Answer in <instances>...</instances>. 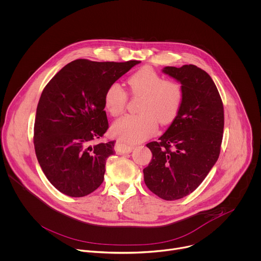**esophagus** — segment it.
Masks as SVG:
<instances>
[{"label": "esophagus", "instance_id": "34e87169", "mask_svg": "<svg viewBox=\"0 0 261 261\" xmlns=\"http://www.w3.org/2000/svg\"><path fill=\"white\" fill-rule=\"evenodd\" d=\"M134 145L132 144H128V143H124L121 141H117L116 145H115V150L120 153V154H124V153H129L133 150Z\"/></svg>", "mask_w": 261, "mask_h": 261}]
</instances>
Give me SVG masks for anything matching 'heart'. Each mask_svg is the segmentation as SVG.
<instances>
[{"label":"heart","instance_id":"b5f03b06","mask_svg":"<svg viewBox=\"0 0 261 261\" xmlns=\"http://www.w3.org/2000/svg\"><path fill=\"white\" fill-rule=\"evenodd\" d=\"M127 83L133 95L142 96L138 115H128L112 126L114 136L125 142L141 141L162 125L172 123L183 102V88L180 83L165 78L150 67H143L132 74ZM127 94L117 83L111 84L105 93V108L113 116H120L126 107Z\"/></svg>","mask_w":261,"mask_h":261}]
</instances>
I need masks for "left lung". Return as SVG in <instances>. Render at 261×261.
Returning <instances> with one entry per match:
<instances>
[{
    "label": "left lung",
    "mask_w": 261,
    "mask_h": 261,
    "mask_svg": "<svg viewBox=\"0 0 261 261\" xmlns=\"http://www.w3.org/2000/svg\"><path fill=\"white\" fill-rule=\"evenodd\" d=\"M183 88V102L168 130L146 146L152 160L143 170L147 188L165 200L193 192L216 165L223 140L224 106L212 77L195 65L165 67Z\"/></svg>",
    "instance_id": "1"
}]
</instances>
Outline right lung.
I'll use <instances>...</instances> for the list:
<instances>
[{"label": "right lung", "instance_id": "right-lung-1", "mask_svg": "<svg viewBox=\"0 0 261 261\" xmlns=\"http://www.w3.org/2000/svg\"><path fill=\"white\" fill-rule=\"evenodd\" d=\"M139 63L75 60L44 87L36 109L34 148L43 174L63 194L83 197L102 183L115 141L90 142L109 128L105 93Z\"/></svg>", "mask_w": 261, "mask_h": 261}]
</instances>
